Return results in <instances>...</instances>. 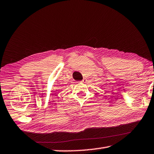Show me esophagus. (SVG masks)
Segmentation results:
<instances>
[{"label": "esophagus", "instance_id": "obj_1", "mask_svg": "<svg viewBox=\"0 0 154 154\" xmlns=\"http://www.w3.org/2000/svg\"><path fill=\"white\" fill-rule=\"evenodd\" d=\"M86 81H87V79H85V78H84V79H83L82 81V82H86Z\"/></svg>", "mask_w": 154, "mask_h": 154}]
</instances>
